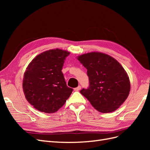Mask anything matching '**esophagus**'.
Wrapping results in <instances>:
<instances>
[{"label": "esophagus", "instance_id": "esophagus-1", "mask_svg": "<svg viewBox=\"0 0 150 150\" xmlns=\"http://www.w3.org/2000/svg\"><path fill=\"white\" fill-rule=\"evenodd\" d=\"M81 89V86H78V87L74 88V91H79L80 89Z\"/></svg>", "mask_w": 150, "mask_h": 150}]
</instances>
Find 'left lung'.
Returning a JSON list of instances; mask_svg holds the SVG:
<instances>
[{"mask_svg": "<svg viewBox=\"0 0 150 150\" xmlns=\"http://www.w3.org/2000/svg\"><path fill=\"white\" fill-rule=\"evenodd\" d=\"M78 59L86 69L89 86L80 93L98 111H115L128 98L130 81L124 68L108 54L92 52L79 56Z\"/></svg>", "mask_w": 150, "mask_h": 150, "instance_id": "left-lung-1", "label": "left lung"}]
</instances>
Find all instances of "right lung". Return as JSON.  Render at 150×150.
Wrapping results in <instances>:
<instances>
[{
  "mask_svg": "<svg viewBox=\"0 0 150 150\" xmlns=\"http://www.w3.org/2000/svg\"><path fill=\"white\" fill-rule=\"evenodd\" d=\"M70 52L59 49L40 53L24 72L22 88L25 97L34 108L54 113L65 104L72 92L61 71Z\"/></svg>",
  "mask_w": 150,
  "mask_h": 150,
  "instance_id": "right-lung-1",
  "label": "right lung"
}]
</instances>
